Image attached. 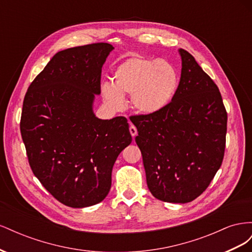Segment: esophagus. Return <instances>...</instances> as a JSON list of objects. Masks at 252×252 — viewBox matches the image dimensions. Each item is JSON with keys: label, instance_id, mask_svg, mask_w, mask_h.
I'll return each instance as SVG.
<instances>
[{"label": "esophagus", "instance_id": "34e87169", "mask_svg": "<svg viewBox=\"0 0 252 252\" xmlns=\"http://www.w3.org/2000/svg\"><path fill=\"white\" fill-rule=\"evenodd\" d=\"M129 131H130L132 138H134V136L138 134V129H136L134 125H130V127H129Z\"/></svg>", "mask_w": 252, "mask_h": 252}]
</instances>
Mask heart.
<instances>
[{
  "mask_svg": "<svg viewBox=\"0 0 252 252\" xmlns=\"http://www.w3.org/2000/svg\"><path fill=\"white\" fill-rule=\"evenodd\" d=\"M113 81L102 85L104 101L111 108L124 107V94H131L133 108L143 114H156L165 109L177 94L180 75L161 59L132 57L117 67Z\"/></svg>",
  "mask_w": 252,
  "mask_h": 252,
  "instance_id": "heart-1",
  "label": "heart"
}]
</instances>
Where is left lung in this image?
Segmentation results:
<instances>
[{"instance_id":"8db88e82","label":"left lung","mask_w":252,"mask_h":252,"mask_svg":"<svg viewBox=\"0 0 252 252\" xmlns=\"http://www.w3.org/2000/svg\"><path fill=\"white\" fill-rule=\"evenodd\" d=\"M180 53L181 79L171 103L156 114L130 117L147 186L168 203L201 195L222 165L226 146L227 111L220 90L188 51Z\"/></svg>"}]
</instances>
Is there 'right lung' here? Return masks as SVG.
Returning <instances> with one entry per match:
<instances>
[{
  "instance_id": "right-lung-1",
  "label": "right lung",
  "mask_w": 252,
  "mask_h": 252,
  "mask_svg": "<svg viewBox=\"0 0 252 252\" xmlns=\"http://www.w3.org/2000/svg\"><path fill=\"white\" fill-rule=\"evenodd\" d=\"M112 49L94 43L59 51L23 102L20 128L30 168L55 199L72 208L105 199L114 162L132 141L125 117L100 120L93 112Z\"/></svg>"
}]
</instances>
